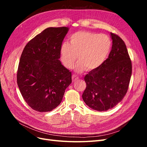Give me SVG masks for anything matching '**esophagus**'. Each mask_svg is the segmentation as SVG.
<instances>
[{"mask_svg":"<svg viewBox=\"0 0 147 147\" xmlns=\"http://www.w3.org/2000/svg\"><path fill=\"white\" fill-rule=\"evenodd\" d=\"M72 78V81L73 82H75V81L77 80L78 79V77L77 76V75H73Z\"/></svg>","mask_w":147,"mask_h":147,"instance_id":"obj_1","label":"esophagus"}]
</instances>
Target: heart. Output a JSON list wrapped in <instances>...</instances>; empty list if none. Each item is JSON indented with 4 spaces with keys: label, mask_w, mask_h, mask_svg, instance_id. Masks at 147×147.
I'll return each mask as SVG.
<instances>
[{
    "label": "heart",
    "mask_w": 147,
    "mask_h": 147,
    "mask_svg": "<svg viewBox=\"0 0 147 147\" xmlns=\"http://www.w3.org/2000/svg\"><path fill=\"white\" fill-rule=\"evenodd\" d=\"M70 43L62 44L61 59L65 67L71 69L76 65L78 72L94 70L104 63L112 48V41L107 35L90 31L80 30L74 33L69 38Z\"/></svg>",
    "instance_id": "obj_1"
}]
</instances>
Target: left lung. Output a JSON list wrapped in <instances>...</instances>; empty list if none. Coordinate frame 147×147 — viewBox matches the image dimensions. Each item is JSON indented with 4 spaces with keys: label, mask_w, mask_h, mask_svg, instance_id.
<instances>
[{
    "label": "left lung",
    "mask_w": 147,
    "mask_h": 147,
    "mask_svg": "<svg viewBox=\"0 0 147 147\" xmlns=\"http://www.w3.org/2000/svg\"><path fill=\"white\" fill-rule=\"evenodd\" d=\"M110 34L113 45L109 57L84 78L86 87L82 98L88 107L99 112L112 109L122 100L132 74V62L125 43L117 34Z\"/></svg>",
    "instance_id": "obj_1"
}]
</instances>
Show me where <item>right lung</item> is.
<instances>
[{
  "label": "right lung",
  "instance_id": "obj_1",
  "mask_svg": "<svg viewBox=\"0 0 147 147\" xmlns=\"http://www.w3.org/2000/svg\"><path fill=\"white\" fill-rule=\"evenodd\" d=\"M68 27L48 28L26 44L17 71L21 95L39 112L55 109L72 83V73L62 65L60 49Z\"/></svg>",
  "mask_w": 147,
  "mask_h": 147
}]
</instances>
